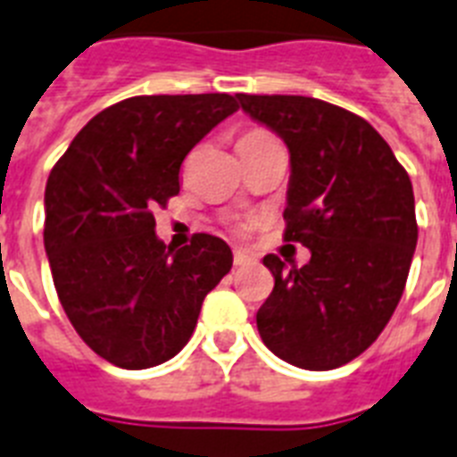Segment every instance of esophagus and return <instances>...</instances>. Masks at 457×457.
Returning a JSON list of instances; mask_svg holds the SVG:
<instances>
[{
    "label": "esophagus",
    "instance_id": "34e87169",
    "mask_svg": "<svg viewBox=\"0 0 457 457\" xmlns=\"http://www.w3.org/2000/svg\"><path fill=\"white\" fill-rule=\"evenodd\" d=\"M253 258L246 253V251H235V265L237 268H244V265H249Z\"/></svg>",
    "mask_w": 457,
    "mask_h": 457
}]
</instances>
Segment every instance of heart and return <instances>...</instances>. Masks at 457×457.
Returning a JSON list of instances; mask_svg holds the SVG:
<instances>
[{
	"label": "heart",
	"instance_id": "1",
	"mask_svg": "<svg viewBox=\"0 0 457 457\" xmlns=\"http://www.w3.org/2000/svg\"><path fill=\"white\" fill-rule=\"evenodd\" d=\"M261 137H270V135L263 130H249V132H244L242 137H239V142H242V139H261Z\"/></svg>",
	"mask_w": 457,
	"mask_h": 457
}]
</instances>
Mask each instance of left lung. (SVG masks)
<instances>
[{"instance_id":"8db88e82","label":"left lung","mask_w":457,"mask_h":457,"mask_svg":"<svg viewBox=\"0 0 457 457\" xmlns=\"http://www.w3.org/2000/svg\"><path fill=\"white\" fill-rule=\"evenodd\" d=\"M237 96L285 139V239L311 251L303 268L263 258L275 289L256 312L261 339L296 368H341L382 334L403 296L418 244L411 178L351 111L312 96Z\"/></svg>"}]
</instances>
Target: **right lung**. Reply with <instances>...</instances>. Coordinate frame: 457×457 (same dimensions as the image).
<instances>
[{
  "mask_svg": "<svg viewBox=\"0 0 457 457\" xmlns=\"http://www.w3.org/2000/svg\"><path fill=\"white\" fill-rule=\"evenodd\" d=\"M239 109L229 95L130 96L96 113L54 165L45 251L71 325L123 370L170 361L232 268L220 237L165 249L154 208L179 192L185 156Z\"/></svg>",
  "mask_w": 457,
  "mask_h": 457,
  "instance_id": "obj_1",
  "label": "right lung"
}]
</instances>
